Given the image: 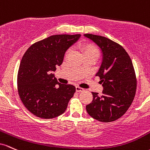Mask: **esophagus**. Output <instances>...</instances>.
Segmentation results:
<instances>
[{"label":"esophagus","instance_id":"esophagus-1","mask_svg":"<svg viewBox=\"0 0 150 150\" xmlns=\"http://www.w3.org/2000/svg\"><path fill=\"white\" fill-rule=\"evenodd\" d=\"M83 90H84L83 88H81V87H79V86L76 87V92H81V91H83Z\"/></svg>","mask_w":150,"mask_h":150}]
</instances>
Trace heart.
Listing matches in <instances>:
<instances>
[{"label":"heart","mask_w":150,"mask_h":150,"mask_svg":"<svg viewBox=\"0 0 150 150\" xmlns=\"http://www.w3.org/2000/svg\"><path fill=\"white\" fill-rule=\"evenodd\" d=\"M83 49L84 50V53L85 55H96L98 57L99 55V51L97 47L92 45H89V44H86V45H83Z\"/></svg>","instance_id":"obj_1"}]
</instances>
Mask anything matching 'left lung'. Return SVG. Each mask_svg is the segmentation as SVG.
Returning a JSON list of instances; mask_svg holds the SVG:
<instances>
[{"mask_svg":"<svg viewBox=\"0 0 150 150\" xmlns=\"http://www.w3.org/2000/svg\"><path fill=\"white\" fill-rule=\"evenodd\" d=\"M101 50L103 61L96 76L103 87L102 96L92 92L93 100L86 106L88 115L103 122L122 117L134 100L137 79L130 57L119 44L99 35L85 34Z\"/></svg>","mask_w":150,"mask_h":150,"instance_id":"obj_1","label":"left lung"}]
</instances>
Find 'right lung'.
I'll list each match as a JSON object with an SVG mask.
<instances>
[{"instance_id":"add662e5","label":"right lung","mask_w":150,"mask_h":150,"mask_svg":"<svg viewBox=\"0 0 150 150\" xmlns=\"http://www.w3.org/2000/svg\"><path fill=\"white\" fill-rule=\"evenodd\" d=\"M80 37L52 35L32 45L23 55L17 79L18 94L25 107L37 117L50 119L62 115L74 96V86L59 83L51 71L62 64L66 51Z\"/></svg>"}]
</instances>
